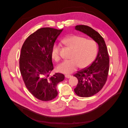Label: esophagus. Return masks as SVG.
Instances as JSON below:
<instances>
[{
	"instance_id": "esophagus-1",
	"label": "esophagus",
	"mask_w": 128,
	"mask_h": 128,
	"mask_svg": "<svg viewBox=\"0 0 128 128\" xmlns=\"http://www.w3.org/2000/svg\"><path fill=\"white\" fill-rule=\"evenodd\" d=\"M72 77V76L70 75H65V77L67 78H70V77Z\"/></svg>"
}]
</instances>
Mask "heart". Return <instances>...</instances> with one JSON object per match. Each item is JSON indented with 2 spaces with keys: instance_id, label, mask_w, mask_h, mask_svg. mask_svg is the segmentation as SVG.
Wrapping results in <instances>:
<instances>
[{
  "instance_id": "b5f03b06",
  "label": "heart",
  "mask_w": 128,
  "mask_h": 128,
  "mask_svg": "<svg viewBox=\"0 0 128 128\" xmlns=\"http://www.w3.org/2000/svg\"><path fill=\"white\" fill-rule=\"evenodd\" d=\"M64 44L72 50L71 59L64 61L57 67V70L61 73L70 74L79 66L84 68L89 66L96 59L98 52L96 42L92 40L72 34L62 40ZM51 56L56 62L60 59V44L56 43L52 46Z\"/></svg>"
}]
</instances>
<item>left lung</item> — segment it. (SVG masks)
<instances>
[{"label":"left lung","instance_id":"8db88e82","mask_svg":"<svg viewBox=\"0 0 128 128\" xmlns=\"http://www.w3.org/2000/svg\"><path fill=\"white\" fill-rule=\"evenodd\" d=\"M75 29L91 37L99 45V51L95 60L90 66L77 72L74 76L78 79L74 89L75 94L81 97H90L102 90L107 79L110 58L104 38L95 30L85 25H78Z\"/></svg>","mask_w":128,"mask_h":128}]
</instances>
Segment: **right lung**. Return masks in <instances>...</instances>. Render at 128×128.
<instances>
[{
	"mask_svg": "<svg viewBox=\"0 0 128 128\" xmlns=\"http://www.w3.org/2000/svg\"><path fill=\"white\" fill-rule=\"evenodd\" d=\"M62 30L40 28L26 38L21 48L19 66L25 86L34 97L43 102L56 97L57 84L64 79L61 73L50 76L54 68L51 50Z\"/></svg>",
	"mask_w": 128,
	"mask_h": 128,
	"instance_id": "add662e5",
	"label": "right lung"
}]
</instances>
